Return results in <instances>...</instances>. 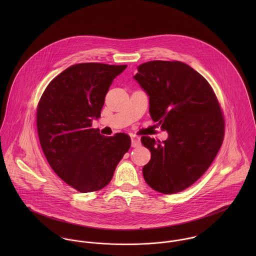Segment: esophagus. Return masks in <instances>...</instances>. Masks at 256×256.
<instances>
[{
  "label": "esophagus",
  "instance_id": "1",
  "mask_svg": "<svg viewBox=\"0 0 256 256\" xmlns=\"http://www.w3.org/2000/svg\"><path fill=\"white\" fill-rule=\"evenodd\" d=\"M131 146L133 148H138L141 146V140L139 137L137 136H131Z\"/></svg>",
  "mask_w": 256,
  "mask_h": 256
}]
</instances>
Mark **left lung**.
<instances>
[{
    "label": "left lung",
    "mask_w": 256,
    "mask_h": 256,
    "mask_svg": "<svg viewBox=\"0 0 256 256\" xmlns=\"http://www.w3.org/2000/svg\"><path fill=\"white\" fill-rule=\"evenodd\" d=\"M137 69L134 78L150 98V117L168 134L162 142L141 138L150 152L143 176L154 190L174 194L213 162L222 143L224 117L209 82L188 65L150 61Z\"/></svg>",
    "instance_id": "1"
}]
</instances>
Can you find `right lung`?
I'll return each mask as SVG.
<instances>
[{
    "mask_svg": "<svg viewBox=\"0 0 256 256\" xmlns=\"http://www.w3.org/2000/svg\"><path fill=\"white\" fill-rule=\"evenodd\" d=\"M126 68L73 65L51 80L38 104L37 131L45 158L62 180L82 193L106 186L131 146L127 134L108 137L92 128L113 80Z\"/></svg>",
    "mask_w": 256,
    "mask_h": 256,
    "instance_id": "obj_1",
    "label": "right lung"
}]
</instances>
